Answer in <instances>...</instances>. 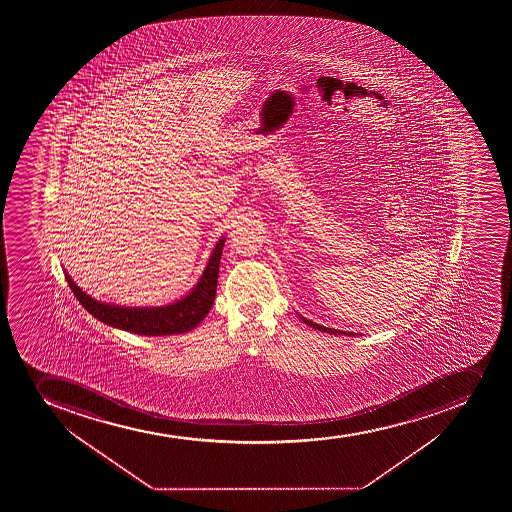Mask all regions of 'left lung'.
<instances>
[{"label": "left lung", "instance_id": "1", "mask_svg": "<svg viewBox=\"0 0 512 512\" xmlns=\"http://www.w3.org/2000/svg\"><path fill=\"white\" fill-rule=\"evenodd\" d=\"M300 319L304 320L305 324L310 325V327H314V329L320 330V332H327V334L357 335L354 334V332H344V330L327 329V327H324V325L315 324V322H312V320L305 319V317H302V315H300Z\"/></svg>", "mask_w": 512, "mask_h": 512}]
</instances>
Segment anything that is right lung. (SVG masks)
I'll return each instance as SVG.
<instances>
[{
    "mask_svg": "<svg viewBox=\"0 0 512 512\" xmlns=\"http://www.w3.org/2000/svg\"><path fill=\"white\" fill-rule=\"evenodd\" d=\"M223 245L225 237L220 238L213 248L207 267L203 270L197 285L182 299L162 307H123L100 302L90 297L87 292H83L71 280L70 275L66 274V270L65 279L70 285L71 292L80 300V304L103 324L150 337L183 334L195 329L207 317L208 310L212 309L217 292L218 267Z\"/></svg>",
    "mask_w": 512,
    "mask_h": 512,
    "instance_id": "obj_1",
    "label": "right lung"
}]
</instances>
